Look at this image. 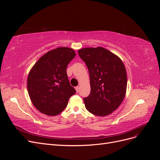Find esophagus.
<instances>
[{
    "label": "esophagus",
    "instance_id": "34e87169",
    "mask_svg": "<svg viewBox=\"0 0 160 160\" xmlns=\"http://www.w3.org/2000/svg\"><path fill=\"white\" fill-rule=\"evenodd\" d=\"M75 90H76L77 93H78V92L79 91V87H78V86L76 87V88H75Z\"/></svg>",
    "mask_w": 160,
    "mask_h": 160
}]
</instances>
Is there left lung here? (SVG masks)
<instances>
[{
    "instance_id": "1",
    "label": "left lung",
    "mask_w": 160,
    "mask_h": 160,
    "mask_svg": "<svg viewBox=\"0 0 160 160\" xmlns=\"http://www.w3.org/2000/svg\"><path fill=\"white\" fill-rule=\"evenodd\" d=\"M88 67L91 93L84 98L86 109L92 114L106 116L122 103L127 89V72L120 58L103 47L78 50Z\"/></svg>"
}]
</instances>
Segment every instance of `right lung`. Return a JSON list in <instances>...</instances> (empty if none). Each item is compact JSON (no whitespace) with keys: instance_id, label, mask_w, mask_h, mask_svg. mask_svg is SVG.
Listing matches in <instances>:
<instances>
[{"instance_id":"1","label":"right lung","mask_w":160,"mask_h":160,"mask_svg":"<svg viewBox=\"0 0 160 160\" xmlns=\"http://www.w3.org/2000/svg\"><path fill=\"white\" fill-rule=\"evenodd\" d=\"M75 55L71 48L58 47L46 52L32 67L27 78V90L31 102L41 113L59 115L76 93L66 71Z\"/></svg>"}]
</instances>
